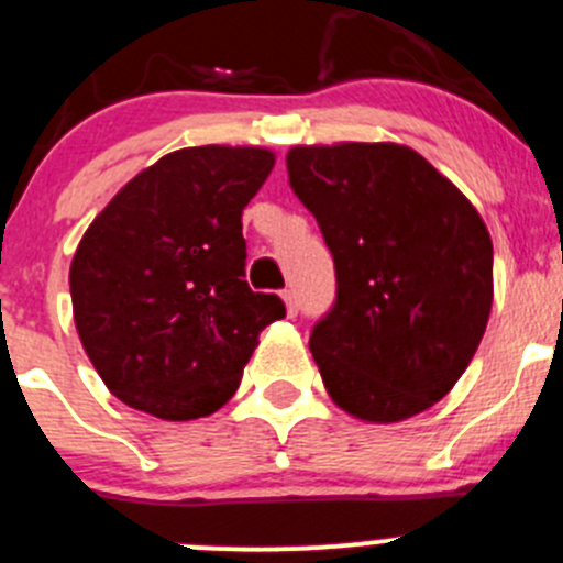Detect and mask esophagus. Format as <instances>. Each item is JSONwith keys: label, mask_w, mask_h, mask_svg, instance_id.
<instances>
[{"label": "esophagus", "mask_w": 563, "mask_h": 563, "mask_svg": "<svg viewBox=\"0 0 563 563\" xmlns=\"http://www.w3.org/2000/svg\"><path fill=\"white\" fill-rule=\"evenodd\" d=\"M282 298H284V303H287V314L289 317L298 314V295H295V289H284Z\"/></svg>", "instance_id": "esophagus-1"}]
</instances>
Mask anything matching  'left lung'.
<instances>
[{
  "label": "left lung",
  "instance_id": "8db88e82",
  "mask_svg": "<svg viewBox=\"0 0 563 563\" xmlns=\"http://www.w3.org/2000/svg\"><path fill=\"white\" fill-rule=\"evenodd\" d=\"M287 172L336 268V300L309 336L331 399L375 424L432 408L487 328L493 241L482 216L405 144L292 147Z\"/></svg>",
  "mask_w": 563,
  "mask_h": 563
}]
</instances>
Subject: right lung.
I'll return each mask as SVG.
<instances>
[{
	"label": "right lung",
	"mask_w": 563,
	"mask_h": 563,
	"mask_svg": "<svg viewBox=\"0 0 563 563\" xmlns=\"http://www.w3.org/2000/svg\"><path fill=\"white\" fill-rule=\"evenodd\" d=\"M276 158L263 147H183L100 210L70 263L81 344L117 399L155 419L216 413L265 325L287 314L246 279L243 208Z\"/></svg>",
	"instance_id": "add662e5"
}]
</instances>
